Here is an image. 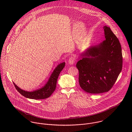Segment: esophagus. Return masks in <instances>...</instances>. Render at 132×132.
Segmentation results:
<instances>
[{
    "label": "esophagus",
    "instance_id": "1",
    "mask_svg": "<svg viewBox=\"0 0 132 132\" xmlns=\"http://www.w3.org/2000/svg\"><path fill=\"white\" fill-rule=\"evenodd\" d=\"M75 58L74 57H71L69 60V64L70 65H73L75 63Z\"/></svg>",
    "mask_w": 132,
    "mask_h": 132
}]
</instances>
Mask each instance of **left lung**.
Here are the masks:
<instances>
[{
  "mask_svg": "<svg viewBox=\"0 0 132 132\" xmlns=\"http://www.w3.org/2000/svg\"><path fill=\"white\" fill-rule=\"evenodd\" d=\"M105 39L80 55L76 64L80 86L85 92L101 94L113 86L122 67L121 47L109 27H103Z\"/></svg>",
  "mask_w": 132,
  "mask_h": 132,
  "instance_id": "left-lung-1",
  "label": "left lung"
}]
</instances>
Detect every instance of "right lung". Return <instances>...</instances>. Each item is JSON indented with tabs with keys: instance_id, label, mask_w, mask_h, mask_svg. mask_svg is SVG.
Segmentation results:
<instances>
[{
	"instance_id": "add662e5",
	"label": "right lung",
	"mask_w": 132,
	"mask_h": 132,
	"mask_svg": "<svg viewBox=\"0 0 132 132\" xmlns=\"http://www.w3.org/2000/svg\"><path fill=\"white\" fill-rule=\"evenodd\" d=\"M65 66V62H62L57 65L53 71L45 85L37 90L32 92H27L21 89L13 82L15 87L17 91L23 96L31 99L40 100L49 97L54 92L56 86L57 81L60 73Z\"/></svg>"
}]
</instances>
